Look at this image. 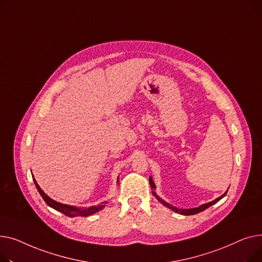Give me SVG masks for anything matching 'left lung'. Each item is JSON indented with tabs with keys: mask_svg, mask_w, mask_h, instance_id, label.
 <instances>
[{
	"mask_svg": "<svg viewBox=\"0 0 262 262\" xmlns=\"http://www.w3.org/2000/svg\"><path fill=\"white\" fill-rule=\"evenodd\" d=\"M149 183H150V186H151V188H152V190H153V191H152L153 195H155L164 206H166V207H168V208H170L171 210H173V211H176V212H178V213H180V214H183V216H190V214H195V213H199V212H201V211L205 210V209L208 208L209 206H211V205H213V204H216L218 201H220V200H221L222 198L225 196V194H226V192H227V190H226L221 196H219V198H217V199H214L213 201H211V202H209V203H205V204L200 205L199 207H194V208H178V207H176V206H173V205H171V204H169V203L165 202L162 198H160V196L157 194V192H156L157 186H156V184H155V182H153V180H152L151 177H149Z\"/></svg>",
	"mask_w": 262,
	"mask_h": 262,
	"instance_id": "obj_1",
	"label": "left lung"
}]
</instances>
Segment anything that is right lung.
I'll list each match as a JSON object with an SVG mask.
<instances>
[{
    "mask_svg": "<svg viewBox=\"0 0 262 262\" xmlns=\"http://www.w3.org/2000/svg\"><path fill=\"white\" fill-rule=\"evenodd\" d=\"M34 182H35V185H36L39 193L41 194V196L43 198V200L45 201V203L48 204L50 207L64 213L66 216H69V217H78V216L88 217V216H91V214H93V213L101 210L105 206V203H106V202H102L97 206H91V207H88V208H81V207H76V206H73V205L62 204V203L55 201V200H53L52 198H50L48 194H46L41 189V187L38 185V183L35 180V178H34ZM118 182H119V179H117V184H118Z\"/></svg>",
    "mask_w": 262,
    "mask_h": 262,
    "instance_id": "add662e5",
    "label": "right lung"
}]
</instances>
